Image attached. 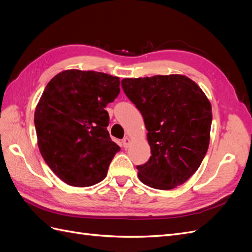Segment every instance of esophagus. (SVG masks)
<instances>
[{"label": "esophagus", "mask_w": 252, "mask_h": 252, "mask_svg": "<svg viewBox=\"0 0 252 252\" xmlns=\"http://www.w3.org/2000/svg\"><path fill=\"white\" fill-rule=\"evenodd\" d=\"M129 144H130V140H129L127 136H125V138L122 140V145H123L124 148H127L129 146Z\"/></svg>", "instance_id": "obj_1"}]
</instances>
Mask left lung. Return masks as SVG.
<instances>
[{
    "label": "left lung",
    "mask_w": 252,
    "mask_h": 252,
    "mask_svg": "<svg viewBox=\"0 0 252 252\" xmlns=\"http://www.w3.org/2000/svg\"><path fill=\"white\" fill-rule=\"evenodd\" d=\"M122 87L148 131L151 157L136 166L140 181L161 190L184 184L208 150L212 112L207 96L181 74L123 79Z\"/></svg>",
    "instance_id": "8db88e82"
}]
</instances>
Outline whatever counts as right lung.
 <instances>
[{"mask_svg": "<svg viewBox=\"0 0 252 252\" xmlns=\"http://www.w3.org/2000/svg\"><path fill=\"white\" fill-rule=\"evenodd\" d=\"M120 94V79L78 69L58 73L34 111L44 161L66 184L88 187L107 175L120 147L110 139L105 107Z\"/></svg>", "mask_w": 252, "mask_h": 252, "instance_id": "right-lung-1", "label": "right lung"}]
</instances>
